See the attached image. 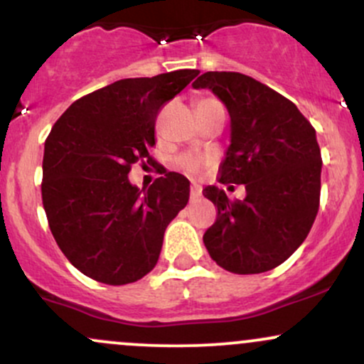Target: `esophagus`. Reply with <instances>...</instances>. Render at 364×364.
Wrapping results in <instances>:
<instances>
[{
  "mask_svg": "<svg viewBox=\"0 0 364 364\" xmlns=\"http://www.w3.org/2000/svg\"><path fill=\"white\" fill-rule=\"evenodd\" d=\"M200 196H202V186H198V185L191 186V190H190V200H191V202L198 200Z\"/></svg>",
  "mask_w": 364,
  "mask_h": 364,
  "instance_id": "1",
  "label": "esophagus"
}]
</instances>
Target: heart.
<instances>
[{
  "label": "heart",
  "instance_id": "b5f03b06",
  "mask_svg": "<svg viewBox=\"0 0 364 364\" xmlns=\"http://www.w3.org/2000/svg\"><path fill=\"white\" fill-rule=\"evenodd\" d=\"M214 104H219V102H217L215 99L203 97V99H198V101H196L195 107L198 109V107H208V106H214ZM179 164H181L183 169L190 171V173H195V171H198L203 164H205V159L198 157V156H185V157H181Z\"/></svg>",
  "mask_w": 364,
  "mask_h": 364
}]
</instances>
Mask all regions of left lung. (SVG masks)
Returning <instances> with one entry per match:
<instances>
[{
    "label": "left lung",
    "instance_id": "1",
    "mask_svg": "<svg viewBox=\"0 0 364 364\" xmlns=\"http://www.w3.org/2000/svg\"><path fill=\"white\" fill-rule=\"evenodd\" d=\"M223 101L231 118V145L220 183L245 185V200L207 186L217 207L203 235L208 255L232 274H262L301 246L320 203L321 156L315 128L289 99L248 75L207 72L191 83Z\"/></svg>",
    "mask_w": 364,
    "mask_h": 364
}]
</instances>
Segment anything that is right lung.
Listing matches in <instances>:
<instances>
[{
    "label": "right lung",
    "instance_id": "add662e5",
    "mask_svg": "<svg viewBox=\"0 0 364 364\" xmlns=\"http://www.w3.org/2000/svg\"><path fill=\"white\" fill-rule=\"evenodd\" d=\"M198 73L118 80L75 101L54 123L44 144L43 205L60 250L87 277L123 286L156 267L190 181L164 173L140 190L128 173L152 161L159 109Z\"/></svg>",
    "mask_w": 364,
    "mask_h": 364
}]
</instances>
